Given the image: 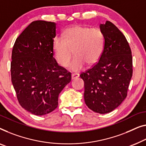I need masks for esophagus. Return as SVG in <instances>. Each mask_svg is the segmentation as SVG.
<instances>
[{
    "instance_id": "esophagus-1",
    "label": "esophagus",
    "mask_w": 146,
    "mask_h": 146,
    "mask_svg": "<svg viewBox=\"0 0 146 146\" xmlns=\"http://www.w3.org/2000/svg\"><path fill=\"white\" fill-rule=\"evenodd\" d=\"M80 76V74L78 73H74V74H72L71 75V78H72V80H74L76 78H77Z\"/></svg>"
}]
</instances>
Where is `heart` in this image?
<instances>
[{
  "mask_svg": "<svg viewBox=\"0 0 146 146\" xmlns=\"http://www.w3.org/2000/svg\"><path fill=\"white\" fill-rule=\"evenodd\" d=\"M105 47L103 33L99 28L75 26L67 29L64 38L57 36L53 40V49L56 60L60 66L70 65L72 71L77 72L86 64L92 65L100 58Z\"/></svg>",
  "mask_w": 146,
  "mask_h": 146,
  "instance_id": "heart-1",
  "label": "heart"
}]
</instances>
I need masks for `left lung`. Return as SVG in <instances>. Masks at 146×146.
Returning a JSON list of instances; mask_svg holds the SVG:
<instances>
[{
    "mask_svg": "<svg viewBox=\"0 0 146 146\" xmlns=\"http://www.w3.org/2000/svg\"><path fill=\"white\" fill-rule=\"evenodd\" d=\"M104 50L98 62L80 77L84 82V101L100 114L117 108L127 96L132 76V52L126 37L113 23L101 24Z\"/></svg>",
    "mask_w": 146,
    "mask_h": 146,
    "instance_id": "obj_1",
    "label": "left lung"
}]
</instances>
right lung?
<instances>
[{"instance_id":"add662e5","label":"right lung","mask_w":146,"mask_h":146,"mask_svg":"<svg viewBox=\"0 0 146 146\" xmlns=\"http://www.w3.org/2000/svg\"><path fill=\"white\" fill-rule=\"evenodd\" d=\"M56 23L31 22L17 38L12 52L11 80L21 106L44 115L58 106L59 94L71 81V74L54 58Z\"/></svg>"}]
</instances>
